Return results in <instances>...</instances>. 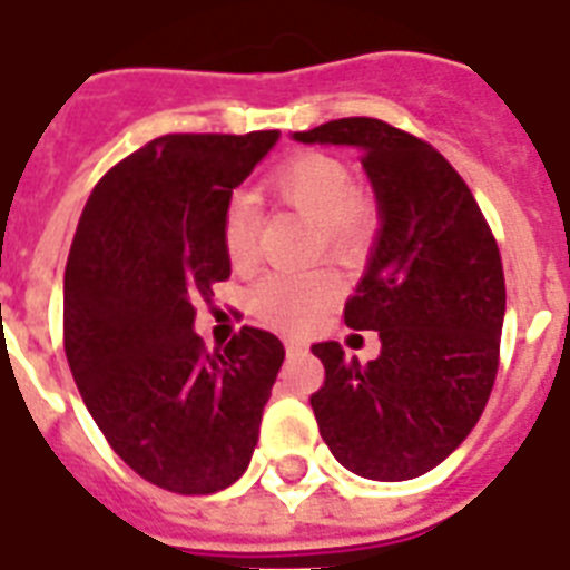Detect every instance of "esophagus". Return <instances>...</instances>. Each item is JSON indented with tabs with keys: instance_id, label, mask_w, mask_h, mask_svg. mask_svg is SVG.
Masks as SVG:
<instances>
[{
	"instance_id": "obj_1",
	"label": "esophagus",
	"mask_w": 570,
	"mask_h": 570,
	"mask_svg": "<svg viewBox=\"0 0 570 570\" xmlns=\"http://www.w3.org/2000/svg\"><path fill=\"white\" fill-rule=\"evenodd\" d=\"M286 355H302V352H307V343H302V340H286Z\"/></svg>"
}]
</instances>
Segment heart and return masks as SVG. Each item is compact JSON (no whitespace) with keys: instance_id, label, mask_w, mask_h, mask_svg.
<instances>
[{"instance_id":"heart-1","label":"heart","mask_w":570,"mask_h":570,"mask_svg":"<svg viewBox=\"0 0 570 570\" xmlns=\"http://www.w3.org/2000/svg\"><path fill=\"white\" fill-rule=\"evenodd\" d=\"M266 191L320 227V248L331 257L352 259L379 230V204L352 183L340 156L302 150L277 165L266 177ZM257 209L248 197H233L222 213V245L233 268H248L257 259ZM340 298V277L331 268L272 272L254 284L248 307L259 322L286 334H302L325 320Z\"/></svg>"}]
</instances>
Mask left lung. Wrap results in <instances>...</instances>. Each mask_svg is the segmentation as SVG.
Returning a JSON list of instances; mask_svg holds the SVG:
<instances>
[{
  "mask_svg": "<svg viewBox=\"0 0 570 570\" xmlns=\"http://www.w3.org/2000/svg\"><path fill=\"white\" fill-rule=\"evenodd\" d=\"M361 150L381 209L373 263L346 302L348 328L379 331L381 355L316 343L320 434L352 473L402 482L438 468L485 411L505 313L503 259L476 197L429 141L375 118L295 132Z\"/></svg>",
  "mask_w": 570,
  "mask_h": 570,
  "instance_id": "8db88e82",
  "label": "left lung"
}]
</instances>
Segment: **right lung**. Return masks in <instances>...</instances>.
Instances as JSON below:
<instances>
[{
  "instance_id": "1",
  "label": "right lung",
  "mask_w": 570,
  "mask_h": 570,
  "mask_svg": "<svg viewBox=\"0 0 570 570\" xmlns=\"http://www.w3.org/2000/svg\"><path fill=\"white\" fill-rule=\"evenodd\" d=\"M277 129L174 132L106 171L65 268V352L106 441L174 494H215L245 473L284 364L272 331L204 346L197 302L230 277L222 213Z\"/></svg>"
}]
</instances>
